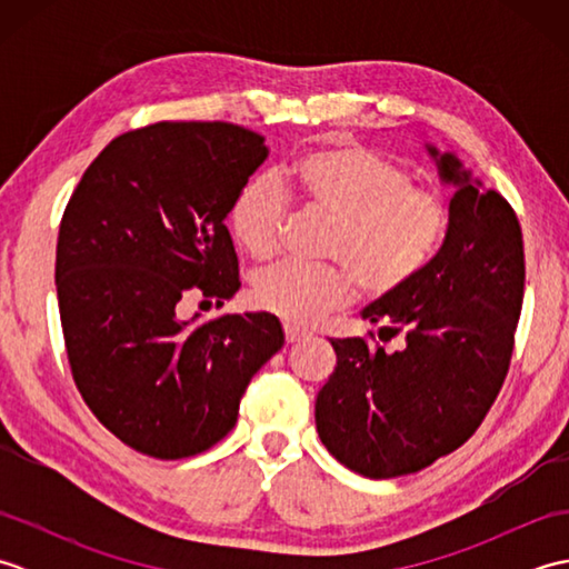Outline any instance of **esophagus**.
Masks as SVG:
<instances>
[{"instance_id":"1","label":"esophagus","mask_w":569,"mask_h":569,"mask_svg":"<svg viewBox=\"0 0 569 569\" xmlns=\"http://www.w3.org/2000/svg\"><path fill=\"white\" fill-rule=\"evenodd\" d=\"M283 332H286L288 345L300 342V340H306V337H308V332L303 328H298V325H283Z\"/></svg>"}]
</instances>
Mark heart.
I'll return each instance as SVG.
<instances>
[{"instance_id":"heart-1","label":"heart","mask_w":569,"mask_h":569,"mask_svg":"<svg viewBox=\"0 0 569 569\" xmlns=\"http://www.w3.org/2000/svg\"><path fill=\"white\" fill-rule=\"evenodd\" d=\"M403 163L359 143L306 153L288 171L303 210L332 220L328 266L278 263L253 278L251 298L286 322L310 325L352 303L359 286L371 298L393 296L428 269L447 234V204L413 186ZM229 229L257 261L281 247L288 198L271 178H249L229 204Z\"/></svg>"}]
</instances>
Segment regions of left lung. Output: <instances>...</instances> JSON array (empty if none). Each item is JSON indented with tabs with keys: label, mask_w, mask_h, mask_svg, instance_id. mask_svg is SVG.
Masks as SVG:
<instances>
[{
	"label": "left lung",
	"mask_w": 569,
	"mask_h": 569,
	"mask_svg": "<svg viewBox=\"0 0 569 569\" xmlns=\"http://www.w3.org/2000/svg\"><path fill=\"white\" fill-rule=\"evenodd\" d=\"M428 153L455 188L442 247L413 283L361 310L379 340L403 332L406 347L332 340L337 367L316 401L322 445L369 479L413 475L475 435L509 371L523 306L513 208L455 153Z\"/></svg>",
	"instance_id": "obj_1"
}]
</instances>
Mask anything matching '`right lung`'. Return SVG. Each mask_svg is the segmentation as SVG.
Returning a JSON list of instances; mask_svg holds the SVG:
<instances>
[{
    "mask_svg": "<svg viewBox=\"0 0 569 569\" xmlns=\"http://www.w3.org/2000/svg\"><path fill=\"white\" fill-rule=\"evenodd\" d=\"M266 156L263 137L237 124H149L107 143L68 200L56 288L72 379L141 455L210 450L283 347L269 312L178 320L188 296L224 306L239 291L224 220Z\"/></svg>",
    "mask_w": 569,
    "mask_h": 569,
    "instance_id": "1",
    "label": "right lung"
}]
</instances>
